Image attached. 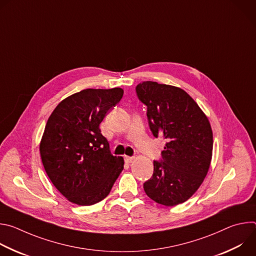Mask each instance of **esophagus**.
Masks as SVG:
<instances>
[{
  "label": "esophagus",
  "mask_w": 256,
  "mask_h": 256,
  "mask_svg": "<svg viewBox=\"0 0 256 256\" xmlns=\"http://www.w3.org/2000/svg\"><path fill=\"white\" fill-rule=\"evenodd\" d=\"M134 157H130V156H126V157H124V161H126V163H128V164L132 163V162L134 161Z\"/></svg>",
  "instance_id": "1"
}]
</instances>
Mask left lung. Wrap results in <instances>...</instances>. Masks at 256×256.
Listing matches in <instances>:
<instances>
[{
  "label": "left lung",
  "mask_w": 256,
  "mask_h": 256,
  "mask_svg": "<svg viewBox=\"0 0 256 256\" xmlns=\"http://www.w3.org/2000/svg\"><path fill=\"white\" fill-rule=\"evenodd\" d=\"M147 106L150 130L166 142L161 160L154 161L144 190L154 202L173 206L188 200L208 171L212 152L210 122L196 102L180 88L144 81L136 87Z\"/></svg>",
  "instance_id": "8db88e82"
}]
</instances>
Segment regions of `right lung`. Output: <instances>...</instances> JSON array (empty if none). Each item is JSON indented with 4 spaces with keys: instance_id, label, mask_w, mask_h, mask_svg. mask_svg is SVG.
<instances>
[{
    "instance_id": "right-lung-1",
    "label": "right lung",
    "mask_w": 256,
    "mask_h": 256,
    "mask_svg": "<svg viewBox=\"0 0 256 256\" xmlns=\"http://www.w3.org/2000/svg\"><path fill=\"white\" fill-rule=\"evenodd\" d=\"M122 88L85 89L54 108L40 142L44 167L56 188L70 202L91 206L110 192L124 169L99 124L122 98Z\"/></svg>"
}]
</instances>
